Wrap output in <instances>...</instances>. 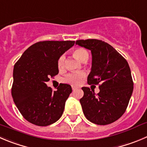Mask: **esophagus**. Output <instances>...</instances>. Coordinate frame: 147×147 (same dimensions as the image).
<instances>
[{
	"instance_id": "1",
	"label": "esophagus",
	"mask_w": 147,
	"mask_h": 147,
	"mask_svg": "<svg viewBox=\"0 0 147 147\" xmlns=\"http://www.w3.org/2000/svg\"><path fill=\"white\" fill-rule=\"evenodd\" d=\"M78 86H74V85H73L72 86V89L73 90H76V89H78Z\"/></svg>"
}]
</instances>
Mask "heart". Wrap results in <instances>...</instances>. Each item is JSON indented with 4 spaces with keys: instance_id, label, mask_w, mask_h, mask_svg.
Wrapping results in <instances>:
<instances>
[{
    "instance_id": "heart-1",
    "label": "heart",
    "mask_w": 147,
    "mask_h": 147,
    "mask_svg": "<svg viewBox=\"0 0 147 147\" xmlns=\"http://www.w3.org/2000/svg\"><path fill=\"white\" fill-rule=\"evenodd\" d=\"M74 55L76 59L79 60L81 62H86L89 59V53L85 49L78 48L74 51ZM64 58L63 56H61L58 60V68H61L63 65ZM84 76V74L83 72L74 73L69 74L63 79V81L66 83L71 84H77L79 83L81 79Z\"/></svg>"
}]
</instances>
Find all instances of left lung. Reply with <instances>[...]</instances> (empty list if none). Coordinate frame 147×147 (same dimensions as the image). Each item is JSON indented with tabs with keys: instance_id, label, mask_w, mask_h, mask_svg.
<instances>
[{
	"instance_id": "left-lung-1",
	"label": "left lung",
	"mask_w": 147,
	"mask_h": 147,
	"mask_svg": "<svg viewBox=\"0 0 147 147\" xmlns=\"http://www.w3.org/2000/svg\"><path fill=\"white\" fill-rule=\"evenodd\" d=\"M76 44L91 50L92 68L89 84H99L95 95L89 87H82L80 99L86 119L97 125H107L125 113L132 95L134 83L126 60L110 45L95 39L77 40Z\"/></svg>"
}]
</instances>
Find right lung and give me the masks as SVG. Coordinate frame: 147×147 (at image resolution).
<instances>
[{
	"label": "right lung",
	"instance_id": "add662e5",
	"mask_svg": "<svg viewBox=\"0 0 147 147\" xmlns=\"http://www.w3.org/2000/svg\"><path fill=\"white\" fill-rule=\"evenodd\" d=\"M74 43L38 42L28 47L14 65L12 97L21 114L31 123L47 126L63 115L71 86L61 84L53 92L46 82L58 74V58Z\"/></svg>",
	"mask_w": 147,
	"mask_h": 147
}]
</instances>
